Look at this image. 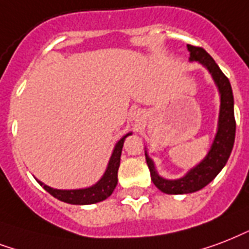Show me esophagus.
I'll return each instance as SVG.
<instances>
[{
	"instance_id": "34e87169",
	"label": "esophagus",
	"mask_w": 249,
	"mask_h": 249,
	"mask_svg": "<svg viewBox=\"0 0 249 249\" xmlns=\"http://www.w3.org/2000/svg\"><path fill=\"white\" fill-rule=\"evenodd\" d=\"M138 113H139V111H138Z\"/></svg>"
}]
</instances>
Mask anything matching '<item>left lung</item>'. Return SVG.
Masks as SVG:
<instances>
[{"mask_svg": "<svg viewBox=\"0 0 249 249\" xmlns=\"http://www.w3.org/2000/svg\"><path fill=\"white\" fill-rule=\"evenodd\" d=\"M190 51L191 61H198L211 71L212 76L214 79L215 84L218 86L221 93V110H219L218 131L215 135L214 142L212 145L208 156L204 161L180 179L177 180H166L161 178L155 170V165L152 160L145 153L146 165L151 171V178L155 186L163 194L167 195H183L196 192L209 184L213 179L218 175V173L226 165L227 160L230 157L232 146L235 142V130L236 122L234 115V96L229 79L223 74L215 61L212 58L209 53L201 46L187 45Z\"/></svg>", "mask_w": 249, "mask_h": 249, "instance_id": "1", "label": "left lung"}]
</instances>
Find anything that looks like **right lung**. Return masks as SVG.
Returning a JSON list of instances; mask_svg holds the SVG:
<instances>
[{"instance_id":"add662e5","label":"right lung","mask_w":249,"mask_h":249,"mask_svg":"<svg viewBox=\"0 0 249 249\" xmlns=\"http://www.w3.org/2000/svg\"><path fill=\"white\" fill-rule=\"evenodd\" d=\"M130 134H127L126 136H123L115 145L113 155L110 157L107 169L105 171V174L100 180H98L94 186L89 187V188H84V190H70V191H63V190H54L51 187L45 186L44 183H40L42 188L48 191L53 197L58 198L63 203L67 204H74V205H87V204H94L98 201H103L105 198H107L113 194L117 183H118V167L119 162H121V153H122L123 142L124 139L127 138Z\"/></svg>"}]
</instances>
